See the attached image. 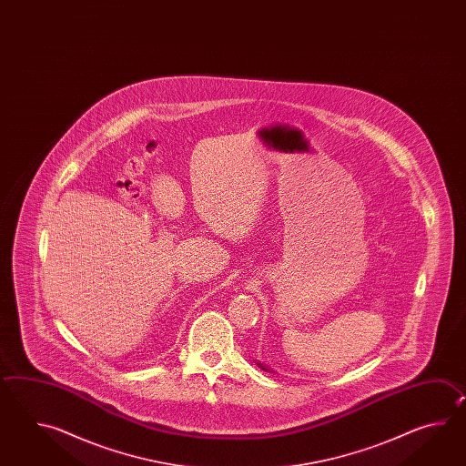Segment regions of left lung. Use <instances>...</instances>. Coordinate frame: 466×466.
I'll use <instances>...</instances> for the list:
<instances>
[{"mask_svg":"<svg viewBox=\"0 0 466 466\" xmlns=\"http://www.w3.org/2000/svg\"><path fill=\"white\" fill-rule=\"evenodd\" d=\"M255 363H257L258 368H261V370H263V371H269V373H275V371H273V370H269V368H268L267 365H263V363H261V361H258V360H255Z\"/></svg>","mask_w":466,"mask_h":466,"instance_id":"8db88e82","label":"left lung"}]
</instances>
